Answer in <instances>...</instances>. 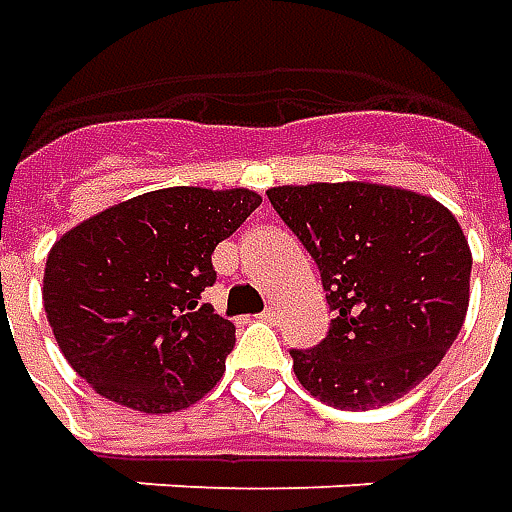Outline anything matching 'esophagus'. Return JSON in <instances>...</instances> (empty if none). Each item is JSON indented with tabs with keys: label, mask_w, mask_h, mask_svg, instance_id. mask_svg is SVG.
Instances as JSON below:
<instances>
[{
	"label": "esophagus",
	"mask_w": 512,
	"mask_h": 512,
	"mask_svg": "<svg viewBox=\"0 0 512 512\" xmlns=\"http://www.w3.org/2000/svg\"><path fill=\"white\" fill-rule=\"evenodd\" d=\"M259 318H262V321H270V324H273V321L279 318V310H276V307H264V312H262V315H259Z\"/></svg>",
	"instance_id": "34e87169"
}]
</instances>
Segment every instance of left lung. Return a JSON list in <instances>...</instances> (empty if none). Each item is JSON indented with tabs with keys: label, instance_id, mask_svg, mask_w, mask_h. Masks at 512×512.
I'll list each match as a JSON object with an SVG mask.
<instances>
[{
	"label": "left lung",
	"instance_id": "obj_1",
	"mask_svg": "<svg viewBox=\"0 0 512 512\" xmlns=\"http://www.w3.org/2000/svg\"><path fill=\"white\" fill-rule=\"evenodd\" d=\"M267 200L318 264L335 312L321 344L290 349L298 383L344 411L411 392L468 312L473 259L454 214L377 183L279 185Z\"/></svg>",
	"mask_w": 512,
	"mask_h": 512
}]
</instances>
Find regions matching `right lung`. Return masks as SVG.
<instances>
[{"mask_svg": "<svg viewBox=\"0 0 512 512\" xmlns=\"http://www.w3.org/2000/svg\"><path fill=\"white\" fill-rule=\"evenodd\" d=\"M262 197L160 188L89 216L44 267V312L72 369L106 400L168 414L219 383L236 327L202 304L214 248Z\"/></svg>", "mask_w": 512, "mask_h": 512, "instance_id": "obj_1", "label": "right lung"}]
</instances>
